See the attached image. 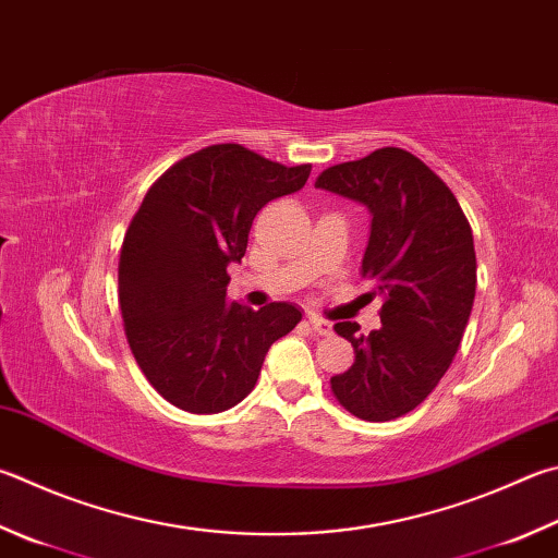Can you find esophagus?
<instances>
[{
  "label": "esophagus",
  "mask_w": 558,
  "mask_h": 558,
  "mask_svg": "<svg viewBox=\"0 0 558 558\" xmlns=\"http://www.w3.org/2000/svg\"><path fill=\"white\" fill-rule=\"evenodd\" d=\"M307 324H310L314 333H319V337H329V333H331V324L327 319H322V317H314V314H312V317H307Z\"/></svg>",
  "instance_id": "34e87169"
}]
</instances>
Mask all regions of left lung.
Returning a JSON list of instances; mask_svg holds the SVG:
<instances>
[{
    "mask_svg": "<svg viewBox=\"0 0 558 558\" xmlns=\"http://www.w3.org/2000/svg\"><path fill=\"white\" fill-rule=\"evenodd\" d=\"M314 185L368 207L361 276L373 282L366 298H383L380 329L333 324L356 359L331 392L359 420L390 422L427 400L459 351L475 298L473 231L447 182L402 148L331 166Z\"/></svg>",
    "mask_w": 558,
    "mask_h": 558,
    "instance_id": "left-lung-1",
    "label": "left lung"
}]
</instances>
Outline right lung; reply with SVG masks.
Here are the masks:
<instances>
[{
    "label": "right lung",
    "mask_w": 558,
    "mask_h": 558,
    "mask_svg": "<svg viewBox=\"0 0 558 558\" xmlns=\"http://www.w3.org/2000/svg\"><path fill=\"white\" fill-rule=\"evenodd\" d=\"M310 170L217 144L178 160L146 192L119 253V307L138 368L175 408H234L272 341L302 319L288 302H227V266L244 258L253 217L298 192Z\"/></svg>",
    "instance_id": "1"
}]
</instances>
